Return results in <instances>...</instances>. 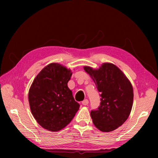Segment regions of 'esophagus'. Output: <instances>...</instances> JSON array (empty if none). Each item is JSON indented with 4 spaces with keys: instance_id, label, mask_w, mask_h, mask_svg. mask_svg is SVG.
I'll use <instances>...</instances> for the list:
<instances>
[{
    "instance_id": "obj_1",
    "label": "esophagus",
    "mask_w": 158,
    "mask_h": 158,
    "mask_svg": "<svg viewBox=\"0 0 158 158\" xmlns=\"http://www.w3.org/2000/svg\"><path fill=\"white\" fill-rule=\"evenodd\" d=\"M81 103H82L83 105L86 106V105H88V104H89V100H88V99H85V100H83Z\"/></svg>"
}]
</instances>
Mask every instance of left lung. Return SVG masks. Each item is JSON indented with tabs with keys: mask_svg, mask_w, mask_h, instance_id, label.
<instances>
[{
	"mask_svg": "<svg viewBox=\"0 0 158 158\" xmlns=\"http://www.w3.org/2000/svg\"><path fill=\"white\" fill-rule=\"evenodd\" d=\"M100 92V106L90 115L94 126L102 132H110L128 118L133 104V88L118 67L104 63L98 70L84 66Z\"/></svg>",
	"mask_w": 158,
	"mask_h": 158,
	"instance_id": "8db88e82",
	"label": "left lung"
}]
</instances>
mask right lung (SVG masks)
Listing matches in <instances>:
<instances>
[{
  "label": "right lung",
  "mask_w": 158,
  "mask_h": 158,
  "mask_svg": "<svg viewBox=\"0 0 158 158\" xmlns=\"http://www.w3.org/2000/svg\"><path fill=\"white\" fill-rule=\"evenodd\" d=\"M72 75L70 69L57 63L46 66L29 89L31 112L40 126L53 132L62 130L71 122L79 104L68 88Z\"/></svg>",
  "instance_id": "obj_1"
}]
</instances>
